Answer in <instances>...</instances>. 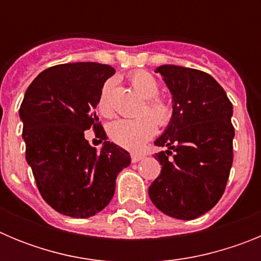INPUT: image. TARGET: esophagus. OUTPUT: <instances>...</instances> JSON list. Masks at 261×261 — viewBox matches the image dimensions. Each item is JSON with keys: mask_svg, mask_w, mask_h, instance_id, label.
Instances as JSON below:
<instances>
[{"mask_svg": "<svg viewBox=\"0 0 261 261\" xmlns=\"http://www.w3.org/2000/svg\"><path fill=\"white\" fill-rule=\"evenodd\" d=\"M130 158H132L133 163H137V162H140L141 159H144V155H142V154L133 153V154H130Z\"/></svg>", "mask_w": 261, "mask_h": 261, "instance_id": "1", "label": "esophagus"}]
</instances>
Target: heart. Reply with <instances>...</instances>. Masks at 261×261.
Wrapping results in <instances>:
<instances>
[{
    "label": "heart",
    "instance_id": "b5f03b06",
    "mask_svg": "<svg viewBox=\"0 0 261 261\" xmlns=\"http://www.w3.org/2000/svg\"><path fill=\"white\" fill-rule=\"evenodd\" d=\"M130 84L136 93L145 99L144 106L136 119H119L115 120L108 126V135L115 144L129 149L138 150L149 138L153 137L155 132V122L158 126H167L172 120V107L163 99L158 98L159 85L155 78L147 71H137L130 75ZM114 87V81H107L99 96L98 107L105 116L112 114L110 103L111 90ZM149 114L151 120L146 115Z\"/></svg>",
    "mask_w": 261,
    "mask_h": 261
}]
</instances>
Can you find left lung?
I'll return each instance as SVG.
<instances>
[{"instance_id":"1","label":"left lung","mask_w":261,"mask_h":261,"mask_svg":"<svg viewBox=\"0 0 261 261\" xmlns=\"http://www.w3.org/2000/svg\"><path fill=\"white\" fill-rule=\"evenodd\" d=\"M171 93L172 120L154 141L161 174L149 187L159 211L177 220H195L223 195L232 165V105L205 71L177 65L155 69Z\"/></svg>"}]
</instances>
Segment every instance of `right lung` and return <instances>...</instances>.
I'll use <instances>...</instances> for the list:
<instances>
[{"label":"right lung","instance_id":"obj_1","mask_svg":"<svg viewBox=\"0 0 261 261\" xmlns=\"http://www.w3.org/2000/svg\"><path fill=\"white\" fill-rule=\"evenodd\" d=\"M114 74L112 66L98 62L52 66L32 81L20 105L26 161L41 197L64 216L89 218L103 211L117 175L130 165L123 147L105 141L98 151L85 138L91 126L106 135L95 108Z\"/></svg>","mask_w":261,"mask_h":261}]
</instances>
